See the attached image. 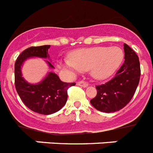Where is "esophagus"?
<instances>
[{
  "mask_svg": "<svg viewBox=\"0 0 153 153\" xmlns=\"http://www.w3.org/2000/svg\"><path fill=\"white\" fill-rule=\"evenodd\" d=\"M77 85L84 87V88H86V87L88 86V84L87 82H85V81H84V80H80V81H78L77 82Z\"/></svg>",
  "mask_w": 153,
  "mask_h": 153,
  "instance_id": "esophagus-1",
  "label": "esophagus"
}]
</instances>
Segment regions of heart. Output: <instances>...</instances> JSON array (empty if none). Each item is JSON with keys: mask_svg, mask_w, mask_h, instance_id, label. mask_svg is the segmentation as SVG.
Instances as JSON below:
<instances>
[{"mask_svg": "<svg viewBox=\"0 0 153 153\" xmlns=\"http://www.w3.org/2000/svg\"><path fill=\"white\" fill-rule=\"evenodd\" d=\"M71 58H65L61 65L70 73L91 70L99 80L109 77L120 66L124 57L123 50L118 46H96L79 49L71 53Z\"/></svg>", "mask_w": 153, "mask_h": 153, "instance_id": "heart-1", "label": "heart"}]
</instances>
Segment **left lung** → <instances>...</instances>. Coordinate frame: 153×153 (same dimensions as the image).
<instances>
[{
  "mask_svg": "<svg viewBox=\"0 0 153 153\" xmlns=\"http://www.w3.org/2000/svg\"><path fill=\"white\" fill-rule=\"evenodd\" d=\"M125 62L111 80L96 85L97 94L90 102L98 111L111 113L123 109L134 96L138 86L140 67L138 56L124 44Z\"/></svg>",
  "mask_w": 153,
  "mask_h": 153,
  "instance_id": "left-lung-1",
  "label": "left lung"
}]
</instances>
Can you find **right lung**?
Here are the masks:
<instances>
[{
    "label": "right lung",
    "mask_w": 153,
    "mask_h": 153,
    "mask_svg": "<svg viewBox=\"0 0 153 153\" xmlns=\"http://www.w3.org/2000/svg\"><path fill=\"white\" fill-rule=\"evenodd\" d=\"M50 45L31 46L24 50L15 63V86L19 96L24 104L32 111L41 114H51L59 111L66 103L67 91L75 83L62 82L58 76L50 73L42 82L37 84H29L22 77L21 66L28 57H48ZM49 66L53 65L47 61Z\"/></svg>",
    "instance_id": "right-lung-1"
}]
</instances>
